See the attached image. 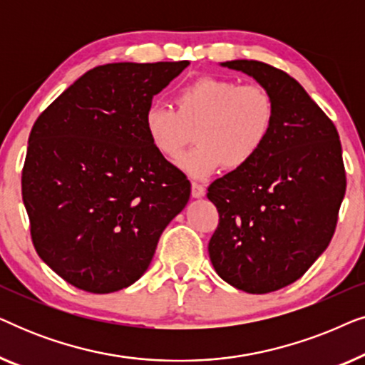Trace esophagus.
<instances>
[{
  "label": "esophagus",
  "mask_w": 365,
  "mask_h": 365,
  "mask_svg": "<svg viewBox=\"0 0 365 365\" xmlns=\"http://www.w3.org/2000/svg\"><path fill=\"white\" fill-rule=\"evenodd\" d=\"M191 194H192V197L199 199L206 194V189H204L199 182H191Z\"/></svg>",
  "instance_id": "esophagus-1"
}]
</instances>
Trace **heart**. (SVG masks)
I'll use <instances>...</instances> for the list:
<instances>
[{"mask_svg": "<svg viewBox=\"0 0 365 365\" xmlns=\"http://www.w3.org/2000/svg\"><path fill=\"white\" fill-rule=\"evenodd\" d=\"M174 106L148 104L143 124L159 156L176 161L187 144L179 168L204 179L226 166L246 168L266 146L276 126V101L261 84H241L234 78L202 76L179 88Z\"/></svg>", "mask_w": 365, "mask_h": 365, "instance_id": "obj_1", "label": "heart"}]
</instances>
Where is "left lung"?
<instances>
[{
  "label": "left lung",
  "mask_w": 365,
  "mask_h": 365,
  "mask_svg": "<svg viewBox=\"0 0 365 365\" xmlns=\"http://www.w3.org/2000/svg\"><path fill=\"white\" fill-rule=\"evenodd\" d=\"M276 101V126L257 158L207 187L219 212L209 257L227 284L267 294L297 281L326 251L346 194L339 133L296 79L249 59L222 63Z\"/></svg>",
  "instance_id": "left-lung-1"
}]
</instances>
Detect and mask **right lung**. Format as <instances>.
I'll return each mask as SVG.
<instances>
[{"instance_id": "right-lung-1", "label": "right lung", "mask_w": 365, "mask_h": 365, "mask_svg": "<svg viewBox=\"0 0 365 365\" xmlns=\"http://www.w3.org/2000/svg\"><path fill=\"white\" fill-rule=\"evenodd\" d=\"M187 61L111 63L84 73L34 123L21 173L38 256L71 286L108 294L146 272L191 196L151 146L143 116Z\"/></svg>"}]
</instances>
